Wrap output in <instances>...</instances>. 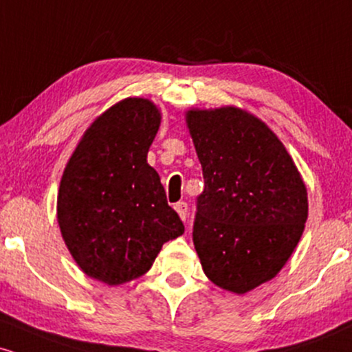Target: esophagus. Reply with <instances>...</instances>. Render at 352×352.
Masks as SVG:
<instances>
[{
  "label": "esophagus",
  "mask_w": 352,
  "mask_h": 352,
  "mask_svg": "<svg viewBox=\"0 0 352 352\" xmlns=\"http://www.w3.org/2000/svg\"><path fill=\"white\" fill-rule=\"evenodd\" d=\"M175 212L179 213V217L185 221L188 217V205L185 204V201H179V204L175 205Z\"/></svg>",
  "instance_id": "34e87169"
}]
</instances>
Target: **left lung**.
I'll return each mask as SVG.
<instances>
[{"mask_svg":"<svg viewBox=\"0 0 352 352\" xmlns=\"http://www.w3.org/2000/svg\"><path fill=\"white\" fill-rule=\"evenodd\" d=\"M204 170L193 245L208 280L245 294L280 273L308 220V190L276 134L235 106L190 109Z\"/></svg>","mask_w":352,"mask_h":352,"instance_id":"obj_1","label":"left lung"}]
</instances>
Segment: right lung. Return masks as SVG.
<instances>
[{"label":"right lung","mask_w":352,"mask_h":352,"mask_svg":"<svg viewBox=\"0 0 352 352\" xmlns=\"http://www.w3.org/2000/svg\"><path fill=\"white\" fill-rule=\"evenodd\" d=\"M160 109L127 98L96 117L60 177L58 223L78 266L109 286L151 270L165 241L184 233L147 152Z\"/></svg>","instance_id":"1"}]
</instances>
